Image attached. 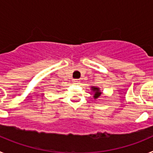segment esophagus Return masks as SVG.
Here are the masks:
<instances>
[{
    "label": "esophagus",
    "mask_w": 153,
    "mask_h": 153,
    "mask_svg": "<svg viewBox=\"0 0 153 153\" xmlns=\"http://www.w3.org/2000/svg\"><path fill=\"white\" fill-rule=\"evenodd\" d=\"M73 82H74V83H79V79H73Z\"/></svg>",
    "instance_id": "esophagus-1"
}]
</instances>
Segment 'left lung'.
<instances>
[{"mask_svg":"<svg viewBox=\"0 0 153 153\" xmlns=\"http://www.w3.org/2000/svg\"><path fill=\"white\" fill-rule=\"evenodd\" d=\"M91 90H93V93H94V95H93V97L94 99H97L100 97V95L102 94V92H100V90L98 87H95V86H92Z\"/></svg>","mask_w":153,"mask_h":153,"instance_id":"left-lung-1","label":"left lung"}]
</instances>
